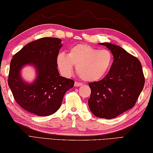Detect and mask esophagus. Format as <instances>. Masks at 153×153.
Listing matches in <instances>:
<instances>
[{
	"label": "esophagus",
	"instance_id": "esophagus-1",
	"mask_svg": "<svg viewBox=\"0 0 153 153\" xmlns=\"http://www.w3.org/2000/svg\"><path fill=\"white\" fill-rule=\"evenodd\" d=\"M82 84L81 82H74V86H81Z\"/></svg>",
	"mask_w": 153,
	"mask_h": 153
}]
</instances>
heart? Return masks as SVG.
Instances as JSON below:
<instances>
[{
	"instance_id": "heart-1",
	"label": "heart",
	"mask_w": 153,
	"mask_h": 153,
	"mask_svg": "<svg viewBox=\"0 0 153 153\" xmlns=\"http://www.w3.org/2000/svg\"><path fill=\"white\" fill-rule=\"evenodd\" d=\"M114 56L111 51L101 49L80 43L71 47L68 54L60 53L56 58V65L63 76H70L74 65L76 73L82 80L94 82L108 74L113 64Z\"/></svg>"
}]
</instances>
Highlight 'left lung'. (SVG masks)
Segmentation results:
<instances>
[{"label": "left lung", "instance_id": "8db88e82", "mask_svg": "<svg viewBox=\"0 0 153 153\" xmlns=\"http://www.w3.org/2000/svg\"><path fill=\"white\" fill-rule=\"evenodd\" d=\"M114 56L111 70L99 81L89 82L88 106L95 116L111 119L132 108L145 85L139 60L122 47L103 42Z\"/></svg>", "mask_w": 153, "mask_h": 153}]
</instances>
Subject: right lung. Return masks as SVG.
<instances>
[{
  "instance_id": "obj_1",
  "label": "right lung",
  "mask_w": 153,
  "mask_h": 153,
  "mask_svg": "<svg viewBox=\"0 0 153 153\" xmlns=\"http://www.w3.org/2000/svg\"><path fill=\"white\" fill-rule=\"evenodd\" d=\"M61 40L45 37L28 43L13 56L10 64L8 84L16 102L28 112L45 117L59 110L66 92L73 87V80L60 76L56 58ZM26 64L36 67L37 76L30 84L20 76Z\"/></svg>"
}]
</instances>
